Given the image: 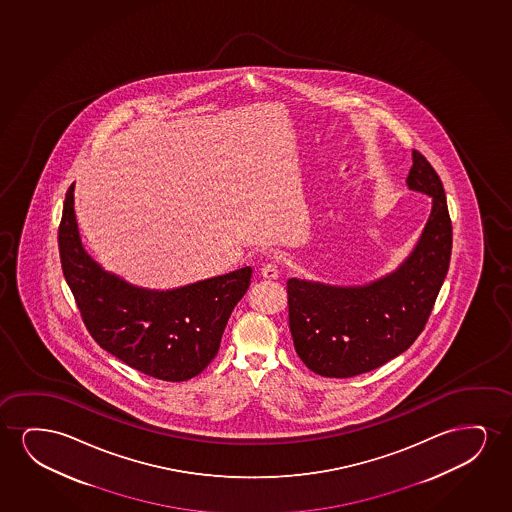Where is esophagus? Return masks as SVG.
I'll list each match as a JSON object with an SVG mask.
<instances>
[{"label": "esophagus", "instance_id": "esophagus-1", "mask_svg": "<svg viewBox=\"0 0 512 512\" xmlns=\"http://www.w3.org/2000/svg\"><path fill=\"white\" fill-rule=\"evenodd\" d=\"M260 276H262L264 280H278V278H280V271H278L276 264H266V266L260 269Z\"/></svg>", "mask_w": 512, "mask_h": 512}]
</instances>
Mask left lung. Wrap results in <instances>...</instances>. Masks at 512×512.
<instances>
[{"label":"left lung","instance_id":"8db88e82","mask_svg":"<svg viewBox=\"0 0 512 512\" xmlns=\"http://www.w3.org/2000/svg\"><path fill=\"white\" fill-rule=\"evenodd\" d=\"M406 183L432 197V211L413 252L395 271L358 287L288 280L295 351L320 376L374 371L404 353L425 329L448 274L453 227L441 178L416 150Z\"/></svg>","mask_w":512,"mask_h":512}]
</instances>
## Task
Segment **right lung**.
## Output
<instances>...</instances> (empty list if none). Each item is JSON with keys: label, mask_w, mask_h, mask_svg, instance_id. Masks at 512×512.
<instances>
[{"label": "right lung", "mask_w": 512, "mask_h": 512, "mask_svg": "<svg viewBox=\"0 0 512 512\" xmlns=\"http://www.w3.org/2000/svg\"><path fill=\"white\" fill-rule=\"evenodd\" d=\"M75 183L64 199L59 255L85 327L103 350L162 381H187L217 357L225 325L250 287L252 267L173 290H148L108 273L85 252Z\"/></svg>", "instance_id": "add662e5"}]
</instances>
